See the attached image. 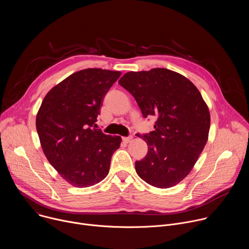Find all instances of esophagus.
<instances>
[{
    "mask_svg": "<svg viewBox=\"0 0 249 249\" xmlns=\"http://www.w3.org/2000/svg\"><path fill=\"white\" fill-rule=\"evenodd\" d=\"M132 140H133V137H132V136H130V137H124V138H123L124 143H126V144L130 143V142H131Z\"/></svg>",
    "mask_w": 249,
    "mask_h": 249,
    "instance_id": "esophagus-1",
    "label": "esophagus"
}]
</instances>
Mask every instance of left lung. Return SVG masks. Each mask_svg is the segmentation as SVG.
<instances>
[{"label":"left lung","instance_id":"obj_1","mask_svg":"<svg viewBox=\"0 0 249 249\" xmlns=\"http://www.w3.org/2000/svg\"><path fill=\"white\" fill-rule=\"evenodd\" d=\"M119 85L136 99L155 131L143 135L148 154L135 163L142 179L158 188L178 184L190 173L208 141L210 111L199 89L184 76L155 68L128 72Z\"/></svg>","mask_w":249,"mask_h":249}]
</instances>
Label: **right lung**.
<instances>
[{"instance_id":"right-lung-1","label":"right lung","mask_w":249,"mask_h":249,"mask_svg":"<svg viewBox=\"0 0 249 249\" xmlns=\"http://www.w3.org/2000/svg\"><path fill=\"white\" fill-rule=\"evenodd\" d=\"M120 76L118 71H79L52 88L40 105L36 130L43 153L62 178L75 187L103 180L120 147V136L93 128L105 94Z\"/></svg>"}]
</instances>
